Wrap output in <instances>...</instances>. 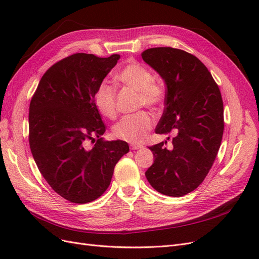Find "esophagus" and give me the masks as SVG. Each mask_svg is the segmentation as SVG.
Listing matches in <instances>:
<instances>
[{"label":"esophagus","instance_id":"34e87169","mask_svg":"<svg viewBox=\"0 0 259 259\" xmlns=\"http://www.w3.org/2000/svg\"><path fill=\"white\" fill-rule=\"evenodd\" d=\"M143 145H138V144H132L131 149L132 150H138V149H142Z\"/></svg>","mask_w":259,"mask_h":259}]
</instances>
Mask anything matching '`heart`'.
I'll return each mask as SVG.
<instances>
[{"label": "heart", "instance_id": "obj_1", "mask_svg": "<svg viewBox=\"0 0 259 259\" xmlns=\"http://www.w3.org/2000/svg\"><path fill=\"white\" fill-rule=\"evenodd\" d=\"M116 79L124 86L138 93V106L146 107L156 111L162 107L165 100V89L153 79L152 72L146 66L137 61H131L125 65ZM95 105L99 112L114 119L116 116V91L114 86L108 82H103L95 93ZM153 126L152 116L146 111L124 116L115 124L113 134L115 137L132 144L143 142L148 132Z\"/></svg>", "mask_w": 259, "mask_h": 259}]
</instances>
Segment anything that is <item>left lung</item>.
I'll use <instances>...</instances> for the list:
<instances>
[{"label": "left lung", "instance_id": "left-lung-1", "mask_svg": "<svg viewBox=\"0 0 259 259\" xmlns=\"http://www.w3.org/2000/svg\"><path fill=\"white\" fill-rule=\"evenodd\" d=\"M143 59L165 82V108L156 134H173L149 147L154 162L146 177L156 191L183 197L203 183L216 159L224 134L221 91L203 62L183 50L153 48ZM169 139V137H168Z\"/></svg>", "mask_w": 259, "mask_h": 259}]
</instances>
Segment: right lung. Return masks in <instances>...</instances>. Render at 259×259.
<instances>
[{
    "label": "right lung",
    "mask_w": 259,
    "mask_h": 259,
    "mask_svg": "<svg viewBox=\"0 0 259 259\" xmlns=\"http://www.w3.org/2000/svg\"><path fill=\"white\" fill-rule=\"evenodd\" d=\"M119 59L117 54L70 55L43 74L31 98L33 159L52 189L72 203L98 199L110 185L115 164L130 150L123 140L101 137L106 126L95 105L96 90ZM88 141L96 143L92 149Z\"/></svg>",
    "instance_id": "obj_1"
}]
</instances>
